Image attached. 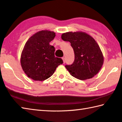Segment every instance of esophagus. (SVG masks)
<instances>
[{"instance_id": "1", "label": "esophagus", "mask_w": 122, "mask_h": 122, "mask_svg": "<svg viewBox=\"0 0 122 122\" xmlns=\"http://www.w3.org/2000/svg\"><path fill=\"white\" fill-rule=\"evenodd\" d=\"M62 60H63V63H65V62H66V60H65V57H62Z\"/></svg>"}]
</instances>
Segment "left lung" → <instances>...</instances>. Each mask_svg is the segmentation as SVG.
Returning <instances> with one entry per match:
<instances>
[{
	"label": "left lung",
	"mask_w": 122,
	"mask_h": 122,
	"mask_svg": "<svg viewBox=\"0 0 122 122\" xmlns=\"http://www.w3.org/2000/svg\"><path fill=\"white\" fill-rule=\"evenodd\" d=\"M61 38L71 42L74 51V62L65 66L71 75L81 80L96 75L102 67L104 57L95 39L83 32L65 33L62 34Z\"/></svg>",
	"instance_id": "obj_1"
}]
</instances>
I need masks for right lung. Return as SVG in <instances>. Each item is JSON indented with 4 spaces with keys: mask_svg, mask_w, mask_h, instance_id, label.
<instances>
[{
    "mask_svg": "<svg viewBox=\"0 0 122 122\" xmlns=\"http://www.w3.org/2000/svg\"><path fill=\"white\" fill-rule=\"evenodd\" d=\"M55 36L54 32L41 30L26 42L20 62L28 77L36 81H44L53 75L57 66L63 63L62 59L55 56L54 47L49 45Z\"/></svg>",
    "mask_w": 122,
    "mask_h": 122,
    "instance_id": "obj_1",
    "label": "right lung"
}]
</instances>
